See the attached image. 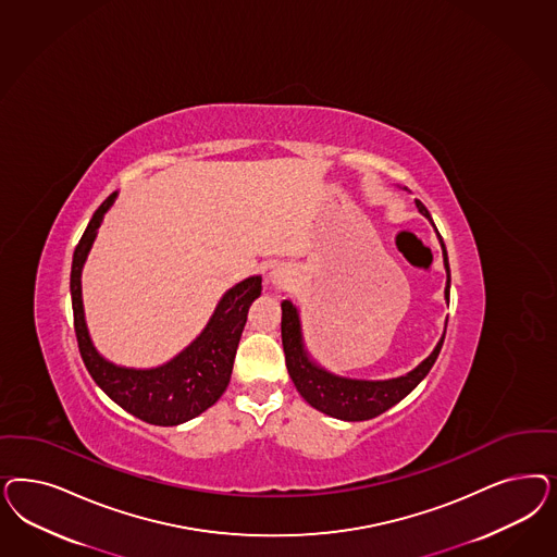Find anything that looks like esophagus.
<instances>
[{
    "label": "esophagus",
    "instance_id": "esophagus-1",
    "mask_svg": "<svg viewBox=\"0 0 557 557\" xmlns=\"http://www.w3.org/2000/svg\"><path fill=\"white\" fill-rule=\"evenodd\" d=\"M269 281L270 285H274V287H287L290 283V270L285 269V267H274L269 272Z\"/></svg>",
    "mask_w": 557,
    "mask_h": 557
}]
</instances>
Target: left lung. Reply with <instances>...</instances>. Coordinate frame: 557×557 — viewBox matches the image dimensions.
Here are the masks:
<instances>
[{
    "label": "left lung",
    "instance_id": "obj_1",
    "mask_svg": "<svg viewBox=\"0 0 557 557\" xmlns=\"http://www.w3.org/2000/svg\"><path fill=\"white\" fill-rule=\"evenodd\" d=\"M416 207L422 215L426 216L432 223V216L426 207L416 200ZM436 237L441 242L443 250V264L447 270V285H445V301L449 306L450 290V270L449 256L447 248L443 244V237L438 234L436 225L432 223ZM283 320H281V336H283V350H285V360H287V371L297 392L306 399L307 404L320 412L327 413L332 418L346 420V422H360V420H371L379 413L387 412L397 401H401L406 395L412 392L413 387L429 375V371L438 357L443 342H445V332L441 341L436 342L434 350L426 359L422 360L412 371L406 375L392 379H352L342 377L332 371H327L318 360L313 359L307 350L306 341H304V327H301V315L297 306L293 301L285 299L283 304ZM447 330V325H445Z\"/></svg>",
    "mask_w": 557,
    "mask_h": 557
}]
</instances>
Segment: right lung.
<instances>
[{
  "label": "right lung",
  "mask_w": 557,
  "mask_h": 557,
  "mask_svg": "<svg viewBox=\"0 0 557 557\" xmlns=\"http://www.w3.org/2000/svg\"><path fill=\"white\" fill-rule=\"evenodd\" d=\"M116 197L119 193H112L98 207L73 251L70 288L79 355L96 385L123 410L156 426H178L209 410L227 389L248 309L262 293V276L253 274L227 288L197 338L163 364L135 369L104 359L96 350L86 323L82 272Z\"/></svg>",
  "instance_id": "right-lung-1"
}]
</instances>
